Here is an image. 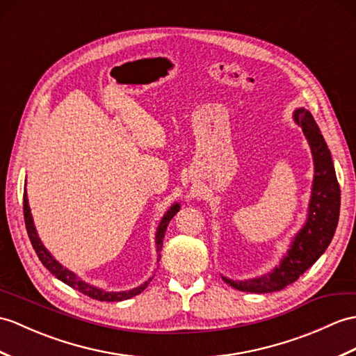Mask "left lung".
<instances>
[{"label":"left lung","instance_id":"1","mask_svg":"<svg viewBox=\"0 0 356 356\" xmlns=\"http://www.w3.org/2000/svg\"><path fill=\"white\" fill-rule=\"evenodd\" d=\"M293 120L307 138L314 161V179L307 221L291 239L282 259L267 275L244 280L221 276L226 284L239 291L273 293L284 290L325 253L335 234L338 217H340V185L337 180L332 156L309 111L299 107L293 112Z\"/></svg>","mask_w":356,"mask_h":356}]
</instances>
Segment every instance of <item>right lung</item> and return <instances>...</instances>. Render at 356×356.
Returning <instances> with one entry per match:
<instances>
[{"instance_id":"add662e5","label":"right lung","mask_w":356,"mask_h":356,"mask_svg":"<svg viewBox=\"0 0 356 356\" xmlns=\"http://www.w3.org/2000/svg\"><path fill=\"white\" fill-rule=\"evenodd\" d=\"M24 186H27V181H26V185H24ZM179 209H180V203H177V202L172 203L170 206V209L163 213L159 226H158V229H156L154 243H156V253H158V262L161 259L159 252L162 250V243H163L165 232H167V226H168V222L171 221V218L179 212ZM24 220H26L27 234H29V238L31 241L33 249H35L36 254L39 256L40 262L44 264V267L48 271H51V275H54L57 279L62 280L63 284L70 285L71 288L80 291L81 294L89 296V297H92V299L102 300V302H121V300H127L134 296H138L139 293H143L147 288V285L150 284V280L153 279V277H150L148 280H145L144 284H140L139 286L131 288V290H127V291H107V290H103V288H98L95 285H90V284L85 282V280L79 277L76 273H72L71 270L63 267L62 264L57 261L51 253L48 252V249L44 245V243L40 241V238L38 235V230L35 227V221H33V217H31V211H30L26 188H24Z\"/></svg>"}]
</instances>
